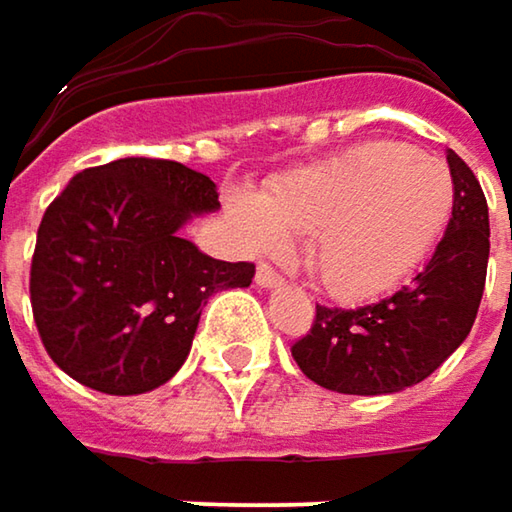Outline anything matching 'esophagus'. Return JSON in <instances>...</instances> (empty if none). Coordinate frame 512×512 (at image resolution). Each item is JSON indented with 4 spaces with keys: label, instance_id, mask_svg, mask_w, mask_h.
<instances>
[{
    "label": "esophagus",
    "instance_id": "esophagus-1",
    "mask_svg": "<svg viewBox=\"0 0 512 512\" xmlns=\"http://www.w3.org/2000/svg\"><path fill=\"white\" fill-rule=\"evenodd\" d=\"M255 281H257V286H260V289H275V286L284 284V278H281V275H278V272H275L272 266H266V263H263V266H257Z\"/></svg>",
    "mask_w": 512,
    "mask_h": 512
}]
</instances>
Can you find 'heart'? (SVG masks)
Wrapping results in <instances>:
<instances>
[{
  "label": "heart",
  "mask_w": 512,
  "mask_h": 512,
  "mask_svg": "<svg viewBox=\"0 0 512 512\" xmlns=\"http://www.w3.org/2000/svg\"><path fill=\"white\" fill-rule=\"evenodd\" d=\"M455 182L446 162L400 144H365L292 170L263 196L234 194L228 214L255 252L307 234V266L336 298H371L397 286L449 226Z\"/></svg>",
  "instance_id": "obj_1"
}]
</instances>
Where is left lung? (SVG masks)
<instances>
[{"label":"left lung","mask_w":512,"mask_h":512,"mask_svg":"<svg viewBox=\"0 0 512 512\" xmlns=\"http://www.w3.org/2000/svg\"><path fill=\"white\" fill-rule=\"evenodd\" d=\"M455 205L443 240L414 281L356 307H316V321L292 345L298 368L339 394L379 397L423 382L461 347L487 281L490 214L475 173L446 150Z\"/></svg>","instance_id":"8db88e82"}]
</instances>
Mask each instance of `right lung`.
<instances>
[{"label":"right lung","instance_id":"1","mask_svg":"<svg viewBox=\"0 0 512 512\" xmlns=\"http://www.w3.org/2000/svg\"><path fill=\"white\" fill-rule=\"evenodd\" d=\"M217 208V185L179 162L130 156L77 173L46 208L31 260V310L54 365L115 397L165 385L208 298L255 278V263L214 260L179 234Z\"/></svg>","mask_w":512,"mask_h":512}]
</instances>
